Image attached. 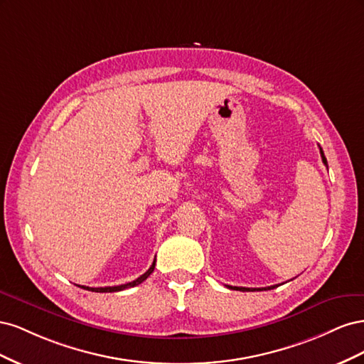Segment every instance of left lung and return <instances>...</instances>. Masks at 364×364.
<instances>
[{
  "instance_id": "left-lung-1",
  "label": "left lung",
  "mask_w": 364,
  "mask_h": 364,
  "mask_svg": "<svg viewBox=\"0 0 364 364\" xmlns=\"http://www.w3.org/2000/svg\"><path fill=\"white\" fill-rule=\"evenodd\" d=\"M318 149H321V147H318ZM321 156H322L323 164L328 167V162H326V158H325V155H323V150H322V149H321ZM277 287H278V285H270V287H264V289H246V287H232V285H229V289L240 290V291H247V290H273V289H277Z\"/></svg>"
}]
</instances>
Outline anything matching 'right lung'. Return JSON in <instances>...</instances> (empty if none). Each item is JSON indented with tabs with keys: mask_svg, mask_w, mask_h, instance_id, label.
<instances>
[{
	"mask_svg": "<svg viewBox=\"0 0 364 364\" xmlns=\"http://www.w3.org/2000/svg\"><path fill=\"white\" fill-rule=\"evenodd\" d=\"M155 264H156V259L153 261L150 269H149L144 274H141V277H139L138 279L132 281V282H127V284L114 285V287H85V285H79V287H82V289H85V290H90V291H95V293H114V291H121V290H126V289H130V287H135V285L141 284L142 281H146V279L150 277L151 272L155 270Z\"/></svg>",
	"mask_w": 364,
	"mask_h": 364,
	"instance_id": "add662e5",
	"label": "right lung"
}]
</instances>
